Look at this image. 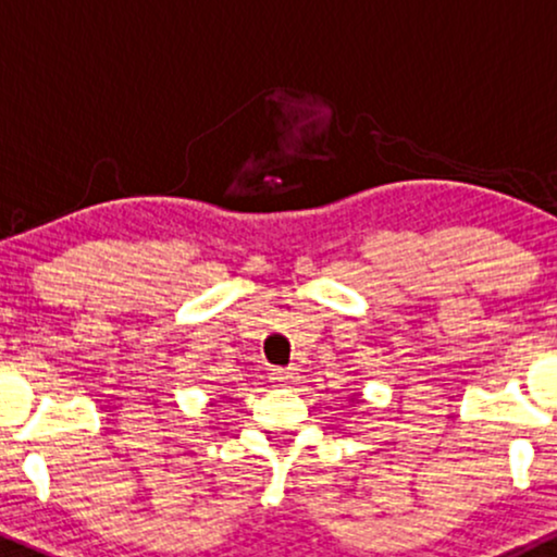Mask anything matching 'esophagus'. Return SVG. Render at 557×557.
Masks as SVG:
<instances>
[{"label": "esophagus", "mask_w": 557, "mask_h": 557, "mask_svg": "<svg viewBox=\"0 0 557 557\" xmlns=\"http://www.w3.org/2000/svg\"><path fill=\"white\" fill-rule=\"evenodd\" d=\"M272 380L280 385H290V382H296V374L290 369H272Z\"/></svg>", "instance_id": "34e87169"}]
</instances>
